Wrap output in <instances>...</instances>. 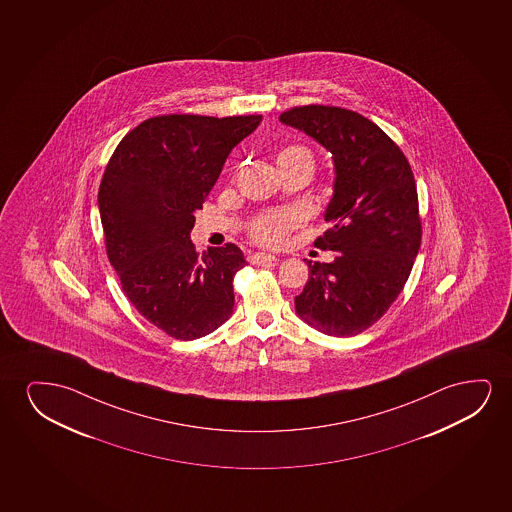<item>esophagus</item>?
Segmentation results:
<instances>
[{
  "instance_id": "1",
  "label": "esophagus",
  "mask_w": 512,
  "mask_h": 512,
  "mask_svg": "<svg viewBox=\"0 0 512 512\" xmlns=\"http://www.w3.org/2000/svg\"><path fill=\"white\" fill-rule=\"evenodd\" d=\"M276 257L271 255V253H262L257 252L250 255V262L252 264H257V266H264V264H271V262H276Z\"/></svg>"
}]
</instances>
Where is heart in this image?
Masks as SVG:
<instances>
[{
  "instance_id": "heart-1",
  "label": "heart",
  "mask_w": 512,
  "mask_h": 512,
  "mask_svg": "<svg viewBox=\"0 0 512 512\" xmlns=\"http://www.w3.org/2000/svg\"><path fill=\"white\" fill-rule=\"evenodd\" d=\"M297 155H309L308 150L301 147H288L281 150L278 161L297 157ZM311 157V155H309ZM299 222V215L295 213H276L269 217L260 218L257 224L253 225V236L264 245H280L287 236V232Z\"/></svg>"
}]
</instances>
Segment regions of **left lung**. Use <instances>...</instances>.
<instances>
[{
    "label": "left lung",
    "instance_id": "8db88e82",
    "mask_svg": "<svg viewBox=\"0 0 512 512\" xmlns=\"http://www.w3.org/2000/svg\"><path fill=\"white\" fill-rule=\"evenodd\" d=\"M332 155V197L323 218L332 227L315 245L337 252L329 264L306 260L309 278L295 313L327 336L369 329L399 297L421 243L413 171L374 122L336 106L281 113Z\"/></svg>",
    "mask_w": 512,
    "mask_h": 512
}]
</instances>
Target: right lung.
<instances>
[{"mask_svg": "<svg viewBox=\"0 0 512 512\" xmlns=\"http://www.w3.org/2000/svg\"><path fill=\"white\" fill-rule=\"evenodd\" d=\"M262 115H162L126 134L106 166L98 208L106 253L141 316L182 341L208 336L234 311L236 245L199 255L190 241L232 148Z\"/></svg>", "mask_w": 512, "mask_h": 512, "instance_id": "1", "label": "right lung"}]
</instances>
